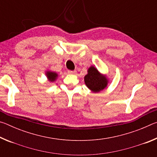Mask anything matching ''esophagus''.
<instances>
[{"instance_id": "obj_1", "label": "esophagus", "mask_w": 157, "mask_h": 157, "mask_svg": "<svg viewBox=\"0 0 157 157\" xmlns=\"http://www.w3.org/2000/svg\"><path fill=\"white\" fill-rule=\"evenodd\" d=\"M77 73L76 71H68V73L69 74H75Z\"/></svg>"}]
</instances>
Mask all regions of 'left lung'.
I'll use <instances>...</instances> for the list:
<instances>
[{"instance_id": "1", "label": "left lung", "mask_w": 157, "mask_h": 157, "mask_svg": "<svg viewBox=\"0 0 157 157\" xmlns=\"http://www.w3.org/2000/svg\"><path fill=\"white\" fill-rule=\"evenodd\" d=\"M84 82L87 87L94 93L102 91L107 84V79L100 75L94 66L89 68L88 74L84 77Z\"/></svg>"}]
</instances>
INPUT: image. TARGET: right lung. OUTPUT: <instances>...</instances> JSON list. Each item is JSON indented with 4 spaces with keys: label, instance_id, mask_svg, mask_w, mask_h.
<instances>
[{
    "label": "right lung",
    "instance_id": "1",
    "mask_svg": "<svg viewBox=\"0 0 157 157\" xmlns=\"http://www.w3.org/2000/svg\"><path fill=\"white\" fill-rule=\"evenodd\" d=\"M46 75H47L48 78L49 79V80L51 81V82L55 81V79H56V78L57 77V73H53V72H50V71H48V72H47Z\"/></svg>",
    "mask_w": 157,
    "mask_h": 157
}]
</instances>
